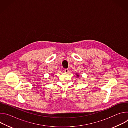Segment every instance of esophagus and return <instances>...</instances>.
<instances>
[{
  "mask_svg": "<svg viewBox=\"0 0 128 128\" xmlns=\"http://www.w3.org/2000/svg\"><path fill=\"white\" fill-rule=\"evenodd\" d=\"M64 72H65V73H68V72H69V70H68V69H65L64 70Z\"/></svg>",
  "mask_w": 128,
  "mask_h": 128,
  "instance_id": "1",
  "label": "esophagus"
}]
</instances>
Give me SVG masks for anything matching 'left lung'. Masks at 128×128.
I'll use <instances>...</instances> for the list:
<instances>
[{"label": "left lung", "instance_id": "1", "mask_svg": "<svg viewBox=\"0 0 128 128\" xmlns=\"http://www.w3.org/2000/svg\"><path fill=\"white\" fill-rule=\"evenodd\" d=\"M76 74V76H78V77H79V75H78V74Z\"/></svg>", "mask_w": 128, "mask_h": 128}]
</instances>
